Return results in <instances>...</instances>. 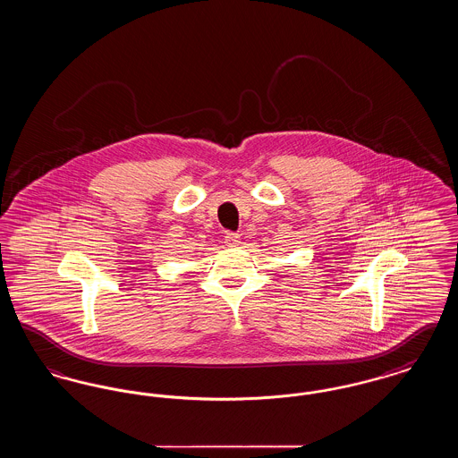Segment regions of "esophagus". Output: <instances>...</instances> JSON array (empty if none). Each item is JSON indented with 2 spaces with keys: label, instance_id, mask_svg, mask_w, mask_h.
Returning a JSON list of instances; mask_svg holds the SVG:
<instances>
[{
  "label": "esophagus",
  "instance_id": "esophagus-1",
  "mask_svg": "<svg viewBox=\"0 0 458 458\" xmlns=\"http://www.w3.org/2000/svg\"><path fill=\"white\" fill-rule=\"evenodd\" d=\"M239 233H232V232H230V233H226V235H225V243H226L228 247H237V245H239Z\"/></svg>",
  "mask_w": 458,
  "mask_h": 458
}]
</instances>
